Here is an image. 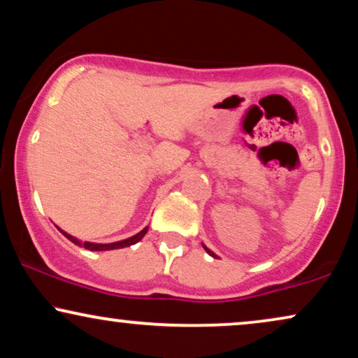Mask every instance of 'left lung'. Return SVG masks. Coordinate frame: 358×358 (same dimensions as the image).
Wrapping results in <instances>:
<instances>
[{
    "label": "left lung",
    "mask_w": 358,
    "mask_h": 358,
    "mask_svg": "<svg viewBox=\"0 0 358 358\" xmlns=\"http://www.w3.org/2000/svg\"><path fill=\"white\" fill-rule=\"evenodd\" d=\"M203 248H205V251L208 252V255H210V256H213V257H216V255H215V252H213V251H210V250H208V248H206V246H203Z\"/></svg>",
    "instance_id": "1"
}]
</instances>
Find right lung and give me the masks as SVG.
Returning a JSON list of instances; mask_svg holds the SVG:
<instances>
[{"mask_svg": "<svg viewBox=\"0 0 358 358\" xmlns=\"http://www.w3.org/2000/svg\"><path fill=\"white\" fill-rule=\"evenodd\" d=\"M59 231H61L62 234H64V236H66L67 239H69V241H72V243H74V244H78V246H80V248H85V250H89V251H108V250H120V248L132 246V244L138 243L140 239H142L143 236H145L147 231H148V228H143L142 231L137 233V234H135V236H132V238H129V239H124V241L110 243V244H97V243H87V241L80 243L78 238L71 236V234H67L66 231H62V229H59Z\"/></svg>", "mask_w": 358, "mask_h": 358, "instance_id": "1", "label": "right lung"}]
</instances>
